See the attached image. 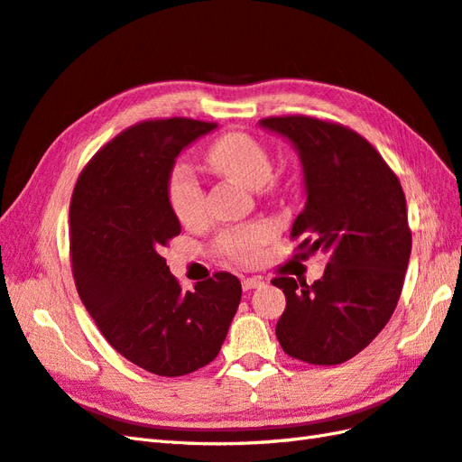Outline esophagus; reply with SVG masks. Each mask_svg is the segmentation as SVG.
Returning <instances> with one entry per match:
<instances>
[{
    "label": "esophagus",
    "mask_w": 462,
    "mask_h": 462,
    "mask_svg": "<svg viewBox=\"0 0 462 462\" xmlns=\"http://www.w3.org/2000/svg\"><path fill=\"white\" fill-rule=\"evenodd\" d=\"M260 286H263L262 278H244V280H242V290H244V291L256 290V288H260Z\"/></svg>",
    "instance_id": "obj_1"
}]
</instances>
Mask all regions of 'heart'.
I'll return each instance as SVG.
<instances>
[{"mask_svg":"<svg viewBox=\"0 0 462 462\" xmlns=\"http://www.w3.org/2000/svg\"><path fill=\"white\" fill-rule=\"evenodd\" d=\"M212 169L238 180L246 189L258 190L272 176V159L263 144L250 134L230 133L220 136L206 152ZM169 202L176 218L184 226H192L204 218V189L196 174L186 166H176L169 179ZM272 236L270 224H252L246 228L226 232L218 240V248L226 256L238 262H252L260 246Z\"/></svg>","mask_w":462,"mask_h":462,"instance_id":"heart-1","label":"heart"}]
</instances>
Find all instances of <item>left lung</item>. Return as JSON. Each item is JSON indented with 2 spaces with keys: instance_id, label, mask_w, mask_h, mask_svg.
I'll return each instance as SVG.
<instances>
[{
  "instance_id": "left-lung-1",
  "label": "left lung",
  "mask_w": 462,
  "mask_h": 462,
  "mask_svg": "<svg viewBox=\"0 0 462 462\" xmlns=\"http://www.w3.org/2000/svg\"><path fill=\"white\" fill-rule=\"evenodd\" d=\"M260 126L296 149L306 206L293 220L300 250L329 254L313 283L276 278L286 310L276 336L288 356L337 365L357 356L387 326L411 256L407 202L395 172L346 126L313 116H270Z\"/></svg>"
}]
</instances>
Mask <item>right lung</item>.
I'll return each mask as SVG.
<instances>
[{"label": "right lung", "instance_id": "obj_1", "mask_svg": "<svg viewBox=\"0 0 462 462\" xmlns=\"http://www.w3.org/2000/svg\"><path fill=\"white\" fill-rule=\"evenodd\" d=\"M214 123L146 121L105 144L85 166L69 208L79 298L105 339L154 375L180 377L218 356L240 306L228 272L182 291L161 250L180 234L169 202L176 156Z\"/></svg>", "mask_w": 462, "mask_h": 462}]
</instances>
